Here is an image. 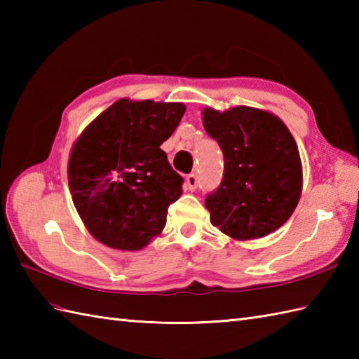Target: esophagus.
<instances>
[{"mask_svg": "<svg viewBox=\"0 0 359 359\" xmlns=\"http://www.w3.org/2000/svg\"><path fill=\"white\" fill-rule=\"evenodd\" d=\"M187 187L189 191H196L197 187H199V175L197 174H188L187 175Z\"/></svg>", "mask_w": 359, "mask_h": 359, "instance_id": "34e87169", "label": "esophagus"}]
</instances>
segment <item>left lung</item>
<instances>
[{
    "label": "left lung",
    "instance_id": "obj_1",
    "mask_svg": "<svg viewBox=\"0 0 359 359\" xmlns=\"http://www.w3.org/2000/svg\"><path fill=\"white\" fill-rule=\"evenodd\" d=\"M203 126L224 152L222 182L205 197L211 224L241 241L278 230L292 216L302 189L299 151L287 126L248 106L205 109Z\"/></svg>",
    "mask_w": 359,
    "mask_h": 359
}]
</instances>
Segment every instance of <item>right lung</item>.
<instances>
[{
    "label": "right lung",
    "mask_w": 359,
    "mask_h": 359,
    "mask_svg": "<svg viewBox=\"0 0 359 359\" xmlns=\"http://www.w3.org/2000/svg\"><path fill=\"white\" fill-rule=\"evenodd\" d=\"M185 114L182 103L118 100L75 142L67 179L75 208L104 245L140 250L160 234L184 177L160 148Z\"/></svg>",
    "instance_id": "obj_1"
}]
</instances>
